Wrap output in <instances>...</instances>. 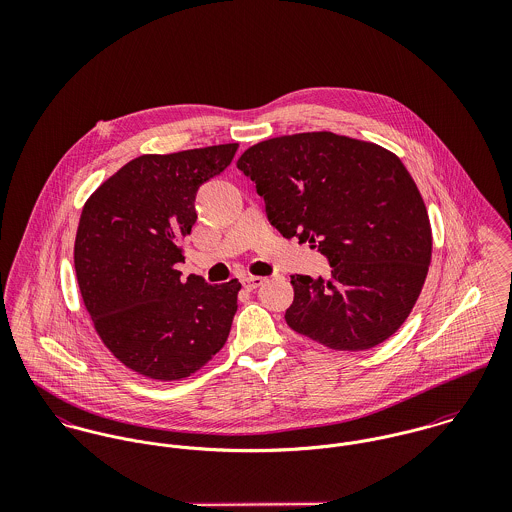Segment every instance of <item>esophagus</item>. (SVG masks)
Instances as JSON below:
<instances>
[{"mask_svg":"<svg viewBox=\"0 0 512 512\" xmlns=\"http://www.w3.org/2000/svg\"><path fill=\"white\" fill-rule=\"evenodd\" d=\"M262 284H264V278H260V276H246V278H242V286H244L248 292L260 288Z\"/></svg>","mask_w":512,"mask_h":512,"instance_id":"34e87169","label":"esophagus"}]
</instances>
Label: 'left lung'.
Listing matches in <instances>:
<instances>
[{"label":"left lung","mask_w":512,"mask_h":512,"mask_svg":"<svg viewBox=\"0 0 512 512\" xmlns=\"http://www.w3.org/2000/svg\"><path fill=\"white\" fill-rule=\"evenodd\" d=\"M236 167L256 183L282 236L317 248L329 278L292 276L286 321L335 351H365L410 315L432 260L424 199L388 149L307 132L248 147Z\"/></svg>","instance_id":"8db88e82"}]
</instances>
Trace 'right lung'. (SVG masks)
Listing matches in <instances>:
<instances>
[{
	"mask_svg": "<svg viewBox=\"0 0 512 512\" xmlns=\"http://www.w3.org/2000/svg\"><path fill=\"white\" fill-rule=\"evenodd\" d=\"M238 144L126 163L84 203L74 270L82 301L108 351L153 380H181L224 347L240 282H181V238L197 220L195 197L220 175Z\"/></svg>",
	"mask_w": 512,
	"mask_h": 512,
	"instance_id": "right-lung-1",
	"label": "right lung"
}]
</instances>
